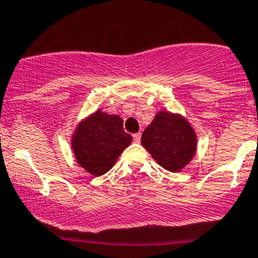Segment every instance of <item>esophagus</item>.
Wrapping results in <instances>:
<instances>
[{"label":"esophagus","instance_id":"obj_1","mask_svg":"<svg viewBox=\"0 0 258 258\" xmlns=\"http://www.w3.org/2000/svg\"><path fill=\"white\" fill-rule=\"evenodd\" d=\"M134 141L136 142V144H139V142L141 141V134H140V132H139V134L134 135Z\"/></svg>","mask_w":258,"mask_h":258}]
</instances>
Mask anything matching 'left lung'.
Returning a JSON list of instances; mask_svg holds the SVG:
<instances>
[{
	"label": "left lung",
	"instance_id": "1",
	"mask_svg": "<svg viewBox=\"0 0 258 258\" xmlns=\"http://www.w3.org/2000/svg\"><path fill=\"white\" fill-rule=\"evenodd\" d=\"M141 144L158 165L178 172L194 158L197 136L183 116L160 111L142 134Z\"/></svg>",
	"mask_w": 258,
	"mask_h": 258
}]
</instances>
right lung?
<instances>
[{"label":"right lung","mask_w":258,"mask_h":258,"mask_svg":"<svg viewBox=\"0 0 258 258\" xmlns=\"http://www.w3.org/2000/svg\"><path fill=\"white\" fill-rule=\"evenodd\" d=\"M131 142V135L123 131V119L101 110L82 119L71 140L77 163L93 176L108 172Z\"/></svg>","instance_id":"1"}]
</instances>
